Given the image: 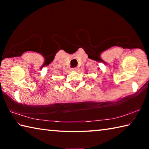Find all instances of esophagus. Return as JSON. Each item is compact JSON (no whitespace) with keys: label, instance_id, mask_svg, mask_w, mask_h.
Instances as JSON below:
<instances>
[{"label":"esophagus","instance_id":"1","mask_svg":"<svg viewBox=\"0 0 149 149\" xmlns=\"http://www.w3.org/2000/svg\"><path fill=\"white\" fill-rule=\"evenodd\" d=\"M77 70H78V68H77V67L73 68H72V69H71V70H72V71H77Z\"/></svg>","mask_w":149,"mask_h":149}]
</instances>
